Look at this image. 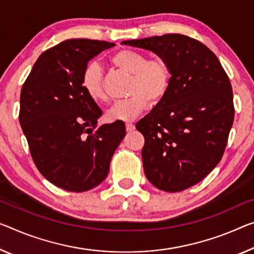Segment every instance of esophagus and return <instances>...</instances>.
I'll return each mask as SVG.
<instances>
[{
	"label": "esophagus",
	"instance_id": "1",
	"mask_svg": "<svg viewBox=\"0 0 254 254\" xmlns=\"http://www.w3.org/2000/svg\"><path fill=\"white\" fill-rule=\"evenodd\" d=\"M135 129V125L132 124H126V130L127 131H132Z\"/></svg>",
	"mask_w": 254,
	"mask_h": 254
}]
</instances>
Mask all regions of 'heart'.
<instances>
[{
  "instance_id": "b5f03b06",
  "label": "heart",
  "mask_w": 254,
  "mask_h": 254,
  "mask_svg": "<svg viewBox=\"0 0 254 254\" xmlns=\"http://www.w3.org/2000/svg\"><path fill=\"white\" fill-rule=\"evenodd\" d=\"M116 68L131 75L127 99L117 102L108 111L112 122H131L146 110L149 104H158L165 99L170 87L171 70L163 57L147 58L144 52L120 50L111 57ZM80 84L84 92L95 102H105L108 95L104 89L103 71L96 62L84 68Z\"/></svg>"
}]
</instances>
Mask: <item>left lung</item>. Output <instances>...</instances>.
Returning a JSON list of instances; mask_svg holds the SVG:
<instances>
[{"mask_svg":"<svg viewBox=\"0 0 254 254\" xmlns=\"http://www.w3.org/2000/svg\"><path fill=\"white\" fill-rule=\"evenodd\" d=\"M122 44L151 50L169 62V91L136 129L145 139L146 178L165 192H181L208 176L224 155L235 115L231 80L216 54L186 35Z\"/></svg>","mask_w":254,"mask_h":254,"instance_id":"left-lung-1","label":"left lung"}]
</instances>
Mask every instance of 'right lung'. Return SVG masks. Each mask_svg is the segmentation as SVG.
Returning <instances> with one entry per match:
<instances>
[{
  "label": "right lung",
  "instance_id": "1",
  "mask_svg": "<svg viewBox=\"0 0 254 254\" xmlns=\"http://www.w3.org/2000/svg\"><path fill=\"white\" fill-rule=\"evenodd\" d=\"M115 43L67 40L43 52L22 85L19 123L35 166L69 192H86L108 176L126 135L123 122L97 126L101 109L84 92L88 61Z\"/></svg>",
  "mask_w": 254,
  "mask_h": 254
}]
</instances>
